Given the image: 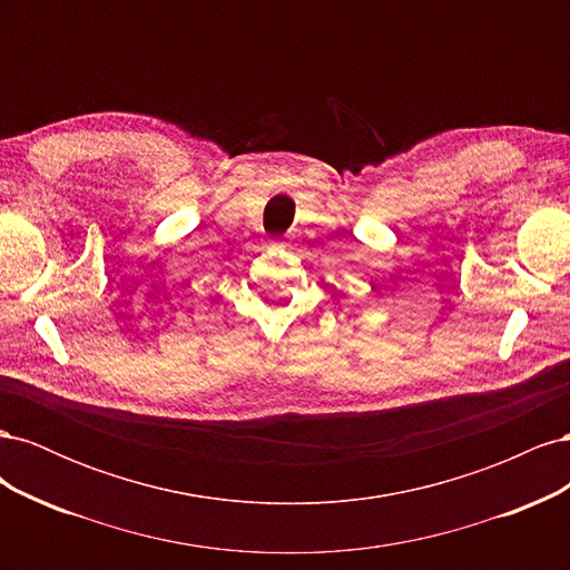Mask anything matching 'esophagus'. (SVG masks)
Returning <instances> with one entry per match:
<instances>
[{"label": "esophagus", "mask_w": 570, "mask_h": 570, "mask_svg": "<svg viewBox=\"0 0 570 570\" xmlns=\"http://www.w3.org/2000/svg\"><path fill=\"white\" fill-rule=\"evenodd\" d=\"M275 245H281V243H275Z\"/></svg>", "instance_id": "obj_1"}]
</instances>
